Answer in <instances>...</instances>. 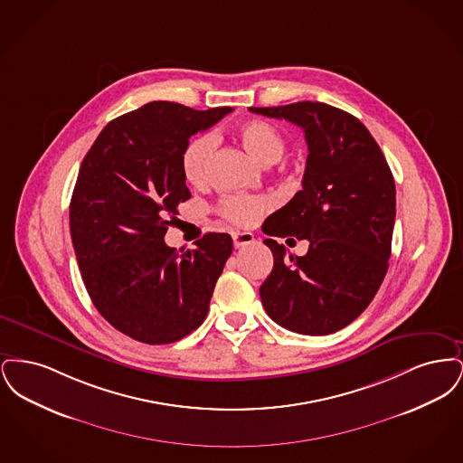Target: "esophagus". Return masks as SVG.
I'll return each mask as SVG.
<instances>
[{
    "label": "esophagus",
    "instance_id": "34e87169",
    "mask_svg": "<svg viewBox=\"0 0 463 463\" xmlns=\"http://www.w3.org/2000/svg\"><path fill=\"white\" fill-rule=\"evenodd\" d=\"M253 240H255V238H253L251 232H234V234H232V241H234L236 248L248 246V244L253 242Z\"/></svg>",
    "mask_w": 463,
    "mask_h": 463
}]
</instances>
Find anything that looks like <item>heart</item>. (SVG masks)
I'll return each mask as SVG.
<instances>
[{"instance_id":"1","label":"heart","mask_w":463,"mask_h":463,"mask_svg":"<svg viewBox=\"0 0 463 463\" xmlns=\"http://www.w3.org/2000/svg\"><path fill=\"white\" fill-rule=\"evenodd\" d=\"M238 137L242 146L260 159L262 163H276L281 159V156L287 151V137L274 125L260 121V119H250L238 127ZM215 137L210 133H201L198 137L191 138L182 155H180V168L182 175L191 185H203L206 184L213 155H215ZM270 206L269 199L262 196H225L222 199L221 215L225 221L232 222L236 225H253L265 213V210Z\"/></svg>"}]
</instances>
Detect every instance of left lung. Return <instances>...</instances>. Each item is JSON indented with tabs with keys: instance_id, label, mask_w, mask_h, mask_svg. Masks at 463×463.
<instances>
[{
	"instance_id": "1",
	"label": "left lung",
	"mask_w": 463,
	"mask_h": 463,
	"mask_svg": "<svg viewBox=\"0 0 463 463\" xmlns=\"http://www.w3.org/2000/svg\"><path fill=\"white\" fill-rule=\"evenodd\" d=\"M306 133L302 191L262 225L274 267L260 287L265 312L300 335L345 328L370 306L391 257L394 176L368 128L323 102L250 108ZM309 240L304 258L286 257L276 237Z\"/></svg>"
}]
</instances>
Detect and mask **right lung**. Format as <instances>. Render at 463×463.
<instances>
[{
  "label": "right lung",
  "mask_w": 463,
  "mask_h": 463,
  "mask_svg": "<svg viewBox=\"0 0 463 463\" xmlns=\"http://www.w3.org/2000/svg\"><path fill=\"white\" fill-rule=\"evenodd\" d=\"M231 110L149 102L108 123L81 163L69 206L76 260L93 306L133 340L172 344L208 314L231 236L208 232L176 251L165 234L191 198L185 144Z\"/></svg>",
  "instance_id": "add662e5"
}]
</instances>
